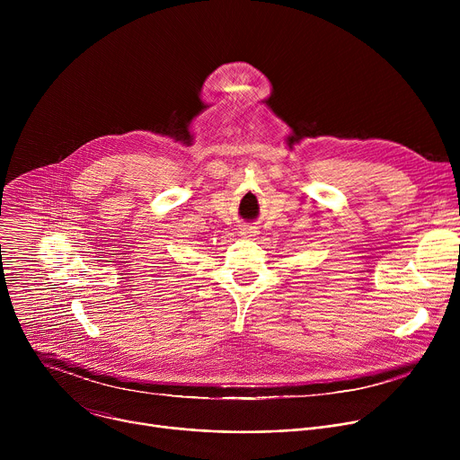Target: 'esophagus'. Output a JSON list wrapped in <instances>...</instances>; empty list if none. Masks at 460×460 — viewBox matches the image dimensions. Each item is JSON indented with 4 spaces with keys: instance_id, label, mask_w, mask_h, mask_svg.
<instances>
[{
    "instance_id": "34e87169",
    "label": "esophagus",
    "mask_w": 460,
    "mask_h": 460,
    "mask_svg": "<svg viewBox=\"0 0 460 460\" xmlns=\"http://www.w3.org/2000/svg\"><path fill=\"white\" fill-rule=\"evenodd\" d=\"M256 227H252V226H245V227H242L240 229V234L243 236V238H252V236H256Z\"/></svg>"
}]
</instances>
